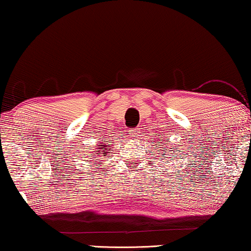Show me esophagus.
I'll return each instance as SVG.
<instances>
[{"mask_svg":"<svg viewBox=\"0 0 251 251\" xmlns=\"http://www.w3.org/2000/svg\"><path fill=\"white\" fill-rule=\"evenodd\" d=\"M139 133H141V131H139V129L138 128H133V129H129V134L133 136V137H138L139 136Z\"/></svg>","mask_w":251,"mask_h":251,"instance_id":"34e87169","label":"esophagus"}]
</instances>
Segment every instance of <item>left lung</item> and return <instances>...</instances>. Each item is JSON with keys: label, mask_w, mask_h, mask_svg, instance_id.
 Segmentation results:
<instances>
[{"label": "left lung", "mask_w": 251, "mask_h": 251, "mask_svg": "<svg viewBox=\"0 0 251 251\" xmlns=\"http://www.w3.org/2000/svg\"><path fill=\"white\" fill-rule=\"evenodd\" d=\"M163 144H164V145H166L167 143H165V142H164ZM160 146H161V145H160ZM161 148H163V147H161ZM171 150H172V148H171ZM166 152H167V151H164V152H163V155H166ZM164 157H165V158H166V156H164Z\"/></svg>", "instance_id": "1"}]
</instances>
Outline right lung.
I'll return each instance as SVG.
<instances>
[{
	"instance_id": "add662e5",
	"label": "right lung",
	"mask_w": 251,
	"mask_h": 251,
	"mask_svg": "<svg viewBox=\"0 0 251 251\" xmlns=\"http://www.w3.org/2000/svg\"><path fill=\"white\" fill-rule=\"evenodd\" d=\"M103 143H105V141H103ZM110 146H112V144H108V143H105V144H101V145L100 146V147H97L96 150H97V151H94L93 152V155H96L97 157H100V156H105L106 154H107V152L110 151ZM100 153H103V155H100ZM91 157V156H90ZM94 159L95 160H97L96 159V157H94ZM94 164H97V163H94Z\"/></svg>"
}]
</instances>
